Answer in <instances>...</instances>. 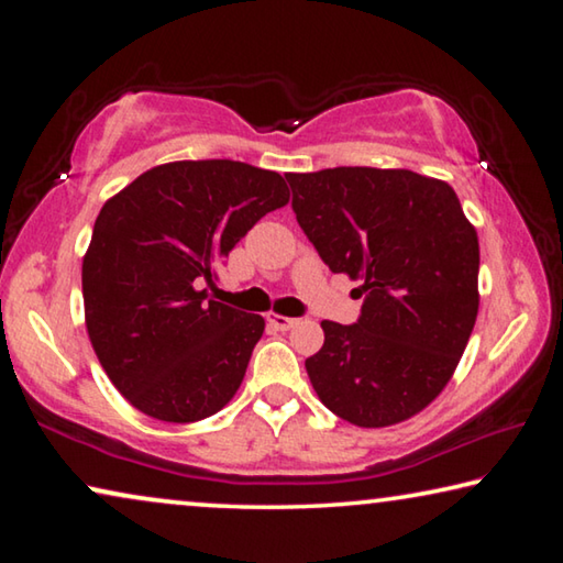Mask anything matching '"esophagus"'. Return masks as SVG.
<instances>
[{
  "mask_svg": "<svg viewBox=\"0 0 563 563\" xmlns=\"http://www.w3.org/2000/svg\"><path fill=\"white\" fill-rule=\"evenodd\" d=\"M268 325L275 330H290L295 325V320L280 316V312H268Z\"/></svg>",
  "mask_w": 563,
  "mask_h": 563,
  "instance_id": "1",
  "label": "esophagus"
}]
</instances>
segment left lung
Segmentation results:
<instances>
[{
  "mask_svg": "<svg viewBox=\"0 0 563 563\" xmlns=\"http://www.w3.org/2000/svg\"><path fill=\"white\" fill-rule=\"evenodd\" d=\"M292 211L332 273L360 280L355 325L322 320L305 360L320 402L357 427H389L450 383L479 312V241L454 188L407 168L288 174Z\"/></svg>",
  "mask_w": 563,
  "mask_h": 563,
  "instance_id": "1",
  "label": "left lung"
}]
</instances>
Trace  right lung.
I'll use <instances>...</instances> for the list:
<instances>
[{"label":"right lung","instance_id":"1","mask_svg":"<svg viewBox=\"0 0 563 563\" xmlns=\"http://www.w3.org/2000/svg\"><path fill=\"white\" fill-rule=\"evenodd\" d=\"M288 201L275 170L211 158L154 166L103 203L81 265L84 316L103 373L139 412L186 424L231 402L265 320L201 285Z\"/></svg>","mask_w":563,"mask_h":563}]
</instances>
